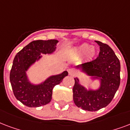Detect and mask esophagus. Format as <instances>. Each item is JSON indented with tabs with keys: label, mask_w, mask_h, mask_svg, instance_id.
I'll return each mask as SVG.
<instances>
[{
	"label": "esophagus",
	"mask_w": 130,
	"mask_h": 130,
	"mask_svg": "<svg viewBox=\"0 0 130 130\" xmlns=\"http://www.w3.org/2000/svg\"><path fill=\"white\" fill-rule=\"evenodd\" d=\"M68 74H70V75H72V76H74V75H76L77 72H76V70L74 68H69L68 70Z\"/></svg>",
	"instance_id": "1"
}]
</instances>
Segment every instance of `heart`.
<instances>
[{
	"mask_svg": "<svg viewBox=\"0 0 130 130\" xmlns=\"http://www.w3.org/2000/svg\"><path fill=\"white\" fill-rule=\"evenodd\" d=\"M73 52L76 56L81 57L85 55L87 59H91L95 56L96 50L94 47H90L89 45L84 43L79 47L74 48L73 49Z\"/></svg>",
	"mask_w": 130,
	"mask_h": 130,
	"instance_id": "b5f03b06",
	"label": "heart"
}]
</instances>
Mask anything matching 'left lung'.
Here are the masks:
<instances>
[{
    "instance_id": "left-lung-1",
    "label": "left lung",
    "mask_w": 130,
    "mask_h": 130,
    "mask_svg": "<svg viewBox=\"0 0 130 130\" xmlns=\"http://www.w3.org/2000/svg\"><path fill=\"white\" fill-rule=\"evenodd\" d=\"M100 46L99 56L94 60L76 66L91 79H99L98 89L87 90L74 78L73 100L76 106L88 111H96L106 107L112 101L120 85V62L108 45L95 41Z\"/></svg>"
}]
</instances>
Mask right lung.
Segmentation results:
<instances>
[{"instance_id":"1","label":"right lung","mask_w":130,"mask_h":130,"mask_svg":"<svg viewBox=\"0 0 130 130\" xmlns=\"http://www.w3.org/2000/svg\"><path fill=\"white\" fill-rule=\"evenodd\" d=\"M58 40L34 41L24 47L15 56L10 72V82L17 100L28 107H39L49 103L52 98V90L56 85L68 75L67 71L53 75L43 83L34 85L28 79L26 71L41 54H50L56 49Z\"/></svg>"}]
</instances>
